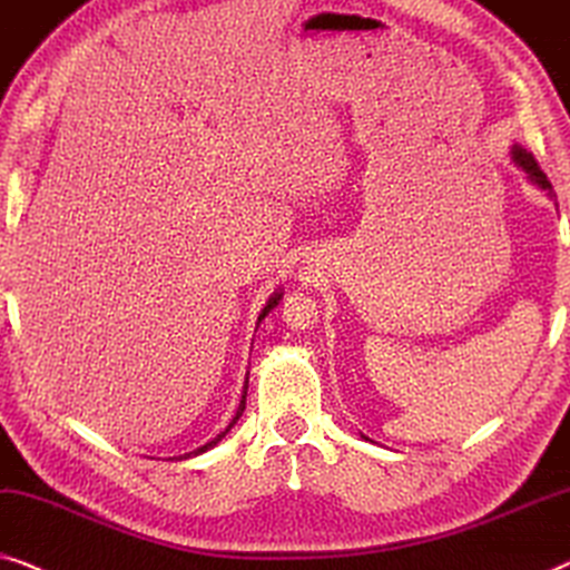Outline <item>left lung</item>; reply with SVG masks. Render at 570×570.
Segmentation results:
<instances>
[{
	"mask_svg": "<svg viewBox=\"0 0 570 570\" xmlns=\"http://www.w3.org/2000/svg\"><path fill=\"white\" fill-rule=\"evenodd\" d=\"M511 159H514L519 170H524L529 175V180L537 183V186H540L542 190H548V194L552 196V183L548 180V175L542 173V167L537 165V159L532 157V151H527L524 147H519V144H514V147H511Z\"/></svg>",
	"mask_w": 570,
	"mask_h": 570,
	"instance_id": "obj_1",
	"label": "left lung"
}]
</instances>
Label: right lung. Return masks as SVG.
Instances as JSON below:
<instances>
[{"mask_svg":"<svg viewBox=\"0 0 570 570\" xmlns=\"http://www.w3.org/2000/svg\"><path fill=\"white\" fill-rule=\"evenodd\" d=\"M278 299H282V294H274V296H271V299H268V304H266V307H263V312H261L258 323H261V320H263V317H266V315H268V312H271V309H274V307H276V304H278ZM245 397H247V384H245V390H243V400H239V407H237L235 419H232V421H229V426H227V429H224V431H222V434H216V436L212 439V442H206L204 446H198V449H194V452H188V454H183V456H173V460H188V456H196V454H202V452H206V449H212V446H216V444H219V442H222V439L229 434V429H232V426H235V423L239 421V415H243V411H245Z\"/></svg>","mask_w":570,"mask_h":570,"instance_id":"obj_1","label":"right lung"}]
</instances>
